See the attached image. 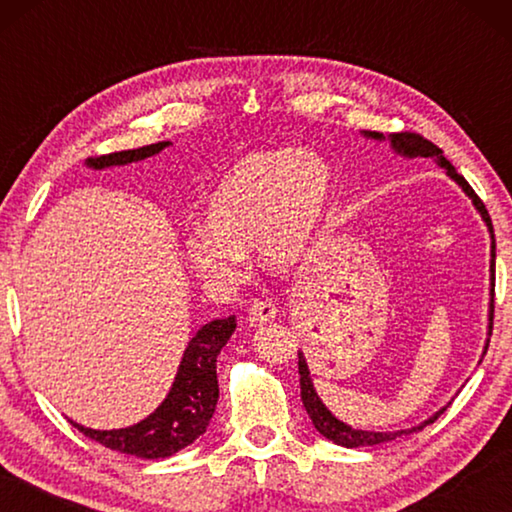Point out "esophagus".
Listing matches in <instances>:
<instances>
[{
	"mask_svg": "<svg viewBox=\"0 0 512 512\" xmlns=\"http://www.w3.org/2000/svg\"><path fill=\"white\" fill-rule=\"evenodd\" d=\"M275 316H277V309L268 300H257L248 309V323L255 325V327L268 323V320H273Z\"/></svg>",
	"mask_w": 512,
	"mask_h": 512,
	"instance_id": "obj_1",
	"label": "esophagus"
}]
</instances>
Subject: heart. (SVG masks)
Returning <instances> with one entry per match:
<instances>
[{
	"instance_id": "b5f03b06",
	"label": "heart",
	"mask_w": 512,
	"mask_h": 512,
	"mask_svg": "<svg viewBox=\"0 0 512 512\" xmlns=\"http://www.w3.org/2000/svg\"><path fill=\"white\" fill-rule=\"evenodd\" d=\"M334 196L332 167L311 151L248 153L223 173L205 203V221L185 239L196 275L216 287L244 277L257 248L268 273L287 275L309 255Z\"/></svg>"
}]
</instances>
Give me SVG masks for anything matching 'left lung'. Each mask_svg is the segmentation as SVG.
Wrapping results in <instances>:
<instances>
[{
  "instance_id": "left-lung-1",
  "label": "left lung",
  "mask_w": 512,
  "mask_h": 512,
  "mask_svg": "<svg viewBox=\"0 0 512 512\" xmlns=\"http://www.w3.org/2000/svg\"><path fill=\"white\" fill-rule=\"evenodd\" d=\"M361 135L366 137V140H375V142H388L391 144V149L395 155H402L406 160H413V158H433L440 169H445V173L449 178L454 180V183L463 189L465 196L470 198L472 205L476 207V212L481 214V219L485 223V228L490 232V305H488V339H485L483 345V354L488 352V343H490V334H492V311H495V257H497V246H495V230H492V221L488 216V210H485V205L481 203V198L474 194V189L467 185V180L461 176L454 169V164L449 162L443 151L438 149L436 144H431L429 140H424V137L415 135V133H393V135H384V133H375V131H361ZM483 359V357H481ZM481 363V361H479ZM298 372H300V397H302V404H305V409L309 413L311 422H314L316 431L323 433L325 438L334 440L336 445L341 447H370V445H379V443H388V440H395V438H402V436H409L413 431H420L427 427V424L436 422L440 415L447 411V406L443 409L436 411L420 424H415L411 429H400V431H366V429H354L350 424L341 422L336 415L327 409L320 400L316 388H314V381H311L309 375V366L305 361V354L298 352Z\"/></svg>"
}]
</instances>
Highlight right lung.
Wrapping results in <instances>:
<instances>
[{
  "instance_id": "add662e5",
  "label": "right lung",
  "mask_w": 512,
  "mask_h": 512,
  "mask_svg": "<svg viewBox=\"0 0 512 512\" xmlns=\"http://www.w3.org/2000/svg\"><path fill=\"white\" fill-rule=\"evenodd\" d=\"M171 142H158L142 146L133 151H119L101 158H88L85 167L101 171L110 167H124V164L140 162L158 155ZM237 329V318H216L205 323L189 339L187 348L180 359V366L167 397L151 415L124 429H90L83 424L69 420L85 436L115 449L121 454H131L146 461L173 456L201 438L219 402V379H216V357L225 343L230 341Z\"/></svg>"
}]
</instances>
